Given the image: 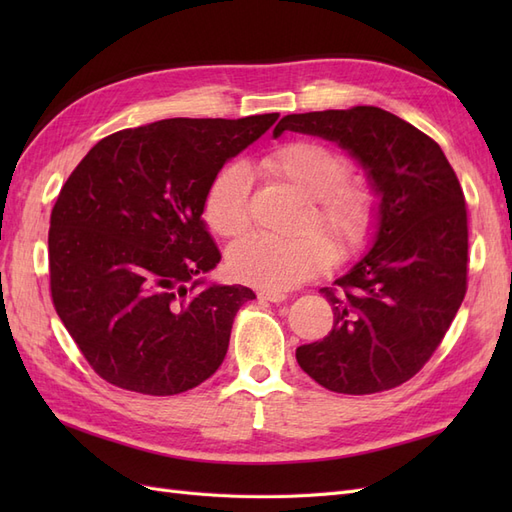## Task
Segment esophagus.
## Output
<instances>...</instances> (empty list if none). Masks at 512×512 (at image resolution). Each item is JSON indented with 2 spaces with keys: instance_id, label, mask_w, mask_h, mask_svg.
Listing matches in <instances>:
<instances>
[{
  "instance_id": "34e87169",
  "label": "esophagus",
  "mask_w": 512,
  "mask_h": 512,
  "mask_svg": "<svg viewBox=\"0 0 512 512\" xmlns=\"http://www.w3.org/2000/svg\"><path fill=\"white\" fill-rule=\"evenodd\" d=\"M258 297L265 299V301H271V303H282V301H286L288 294L282 292V290H260Z\"/></svg>"
}]
</instances>
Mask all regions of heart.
<instances>
[{
  "label": "heart",
  "mask_w": 512,
  "mask_h": 512,
  "mask_svg": "<svg viewBox=\"0 0 512 512\" xmlns=\"http://www.w3.org/2000/svg\"><path fill=\"white\" fill-rule=\"evenodd\" d=\"M262 173L280 179L309 200L303 226H320L337 254H352L371 235L376 196L363 181L346 179L348 160L318 141H290L260 160ZM250 173L239 162L226 164L209 183L203 203L207 226L220 237H237L250 224ZM333 247L318 232L280 237L254 232L228 250V265L239 280L267 290H288L327 269Z\"/></svg>",
  "instance_id": "obj_1"
}]
</instances>
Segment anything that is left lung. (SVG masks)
Listing matches in <instances>:
<instances>
[{
  "mask_svg": "<svg viewBox=\"0 0 512 512\" xmlns=\"http://www.w3.org/2000/svg\"><path fill=\"white\" fill-rule=\"evenodd\" d=\"M286 130L337 143L376 194L371 250L322 288L333 329L297 348L307 376L335 393L369 395L410 380L466 297V198L444 151L412 123L378 106L286 115Z\"/></svg>",
  "mask_w": 512,
  "mask_h": 512,
  "instance_id": "8db88e82",
  "label": "left lung"
}]
</instances>
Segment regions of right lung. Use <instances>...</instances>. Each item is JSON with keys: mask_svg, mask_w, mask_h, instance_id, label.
<instances>
[{"mask_svg": "<svg viewBox=\"0 0 512 512\" xmlns=\"http://www.w3.org/2000/svg\"><path fill=\"white\" fill-rule=\"evenodd\" d=\"M162 119L91 147L51 213V297L96 374L177 395L222 365L232 320L256 299L207 284L220 262L203 220L209 183L277 121Z\"/></svg>", "mask_w": 512, "mask_h": 512, "instance_id": "obj_1", "label": "right lung"}]
</instances>
